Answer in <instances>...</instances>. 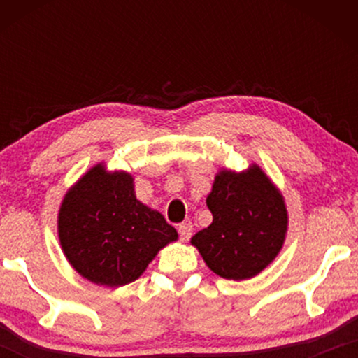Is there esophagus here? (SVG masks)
<instances>
[{
  "mask_svg": "<svg viewBox=\"0 0 358 358\" xmlns=\"http://www.w3.org/2000/svg\"><path fill=\"white\" fill-rule=\"evenodd\" d=\"M192 231H194V228H192V224L190 223H180L179 224V234H180V238L182 239H185V241H187V239L192 236Z\"/></svg>",
  "mask_w": 358,
  "mask_h": 358,
  "instance_id": "1",
  "label": "esophagus"
}]
</instances>
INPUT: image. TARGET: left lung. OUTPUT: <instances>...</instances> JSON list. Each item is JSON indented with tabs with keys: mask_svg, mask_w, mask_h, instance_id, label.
Masks as SVG:
<instances>
[{
	"mask_svg": "<svg viewBox=\"0 0 358 358\" xmlns=\"http://www.w3.org/2000/svg\"><path fill=\"white\" fill-rule=\"evenodd\" d=\"M207 207L213 222L190 244L217 275L248 280L282 251L288 229L285 199L261 166L252 163L241 173L220 169Z\"/></svg>",
	"mask_w": 358,
	"mask_h": 358,
	"instance_id": "left-lung-1",
	"label": "left lung"
}]
</instances>
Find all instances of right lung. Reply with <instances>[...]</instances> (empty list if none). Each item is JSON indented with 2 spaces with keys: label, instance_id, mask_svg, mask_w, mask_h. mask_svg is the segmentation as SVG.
<instances>
[{
  "label": "right lung",
  "instance_id": "obj_1",
  "mask_svg": "<svg viewBox=\"0 0 358 358\" xmlns=\"http://www.w3.org/2000/svg\"><path fill=\"white\" fill-rule=\"evenodd\" d=\"M57 224L70 266L86 280L110 288L135 282L179 238L158 210L136 199L134 176L107 171L104 163L68 189Z\"/></svg>",
  "mask_w": 358,
  "mask_h": 358
}]
</instances>
